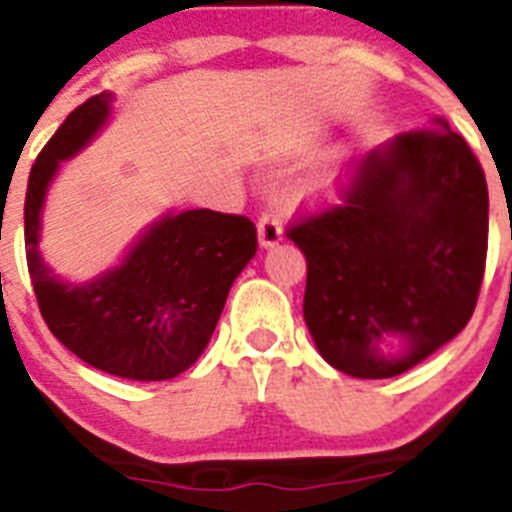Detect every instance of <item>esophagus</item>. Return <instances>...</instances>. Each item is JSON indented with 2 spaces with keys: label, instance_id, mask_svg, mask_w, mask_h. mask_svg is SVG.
Wrapping results in <instances>:
<instances>
[{
  "label": "esophagus",
  "instance_id": "34e87169",
  "mask_svg": "<svg viewBox=\"0 0 512 512\" xmlns=\"http://www.w3.org/2000/svg\"><path fill=\"white\" fill-rule=\"evenodd\" d=\"M257 237H260L262 247L278 245L280 237H283V216L278 209L267 206L260 214V222H257Z\"/></svg>",
  "mask_w": 512,
  "mask_h": 512
}]
</instances>
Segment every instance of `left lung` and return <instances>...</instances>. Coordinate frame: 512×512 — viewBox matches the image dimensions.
I'll return each mask as SVG.
<instances>
[{
	"label": "left lung",
	"instance_id": "1",
	"mask_svg": "<svg viewBox=\"0 0 512 512\" xmlns=\"http://www.w3.org/2000/svg\"><path fill=\"white\" fill-rule=\"evenodd\" d=\"M306 255L303 319L321 357L362 380L423 362L472 319L487 260V181L444 119L372 150L334 201L293 216ZM398 335L404 352L379 344Z\"/></svg>",
	"mask_w": 512,
	"mask_h": 512
}]
</instances>
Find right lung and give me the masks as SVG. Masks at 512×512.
I'll use <instances>...</instances> for the list:
<instances>
[{
    "label": "right lung",
    "instance_id": "right-lung-1",
    "mask_svg": "<svg viewBox=\"0 0 512 512\" xmlns=\"http://www.w3.org/2000/svg\"><path fill=\"white\" fill-rule=\"evenodd\" d=\"M112 94L73 109L45 142L25 196V255L48 329L86 365L127 380H168L209 344L234 278L257 252L252 219L211 209L165 216L130 257L89 285H66L38 252L40 209L58 163L76 155L109 114Z\"/></svg>",
    "mask_w": 512,
    "mask_h": 512
}]
</instances>
